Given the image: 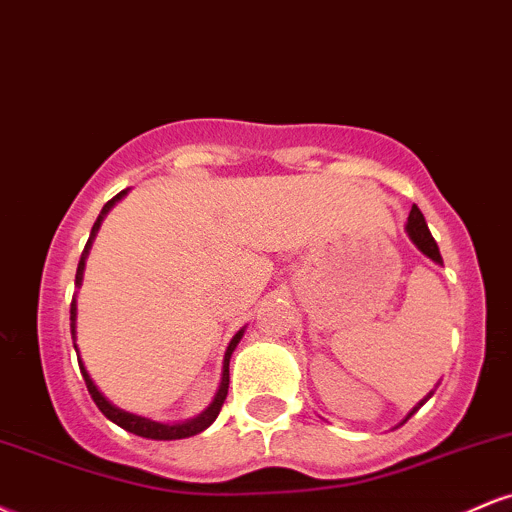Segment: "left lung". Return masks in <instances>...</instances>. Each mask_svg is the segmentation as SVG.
<instances>
[{
  "label": "left lung",
  "mask_w": 512,
  "mask_h": 512,
  "mask_svg": "<svg viewBox=\"0 0 512 512\" xmlns=\"http://www.w3.org/2000/svg\"><path fill=\"white\" fill-rule=\"evenodd\" d=\"M407 233H409L411 243H414L416 248H419L421 252H424V255L428 257V260H433L436 264H443V257H440L438 243H436V240H433L431 231H428L426 219H424V214H421V209H419V207H411V211H409V219H407ZM431 395H433V392H428V395H426L424 399H421V402L416 404L414 409L409 411L407 419H411V416H414L416 411H419L421 407H424V402H426V399H431ZM407 419H404V421H407ZM404 421H402V424H404Z\"/></svg>",
  "instance_id": "left-lung-1"
}]
</instances>
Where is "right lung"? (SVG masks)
Instances as JSON below:
<instances>
[{"mask_svg":"<svg viewBox=\"0 0 512 512\" xmlns=\"http://www.w3.org/2000/svg\"><path fill=\"white\" fill-rule=\"evenodd\" d=\"M125 195H127V190H122L120 195H115L113 199H110V202L101 209V214H98L96 223H93L91 236H88L86 248H84V252H81L79 267H76V289H79L81 279H84V267H86L88 250H91L93 238H96L98 228H101V221L105 219V214H108V211L113 209L115 204L120 202V199L125 197ZM69 320H72V339H76V298L72 301V308H69ZM243 332L245 330H240L236 337L231 339V344H228L226 356H223L221 383H219V390H216L214 399H211V404L202 411V414L195 416V419H187V421H182V424H161V421L146 419V416H137V414H129V411L115 407V404L110 402V399L105 397L103 392L96 387V383H93V380H91V375H88L84 361H81L76 344H74V349H76V356H79V368H81V375H84V380H86L88 395L93 397L96 407L101 409L103 414L108 416L110 421H113V424H117L120 428H125V431H129V433H134V436H142V438H151V440H180V438H190V436H197V433H202L204 428H209L216 421V416H219V411H221L223 402H226V395H228V363H231V354H233V349H236V346H238L240 337H243Z\"/></svg>","mask_w":512,"mask_h":512,"instance_id":"right-lung-1","label":"right lung"}]
</instances>
